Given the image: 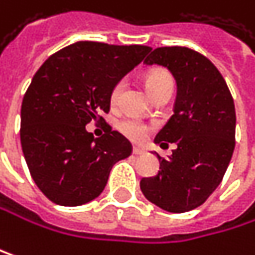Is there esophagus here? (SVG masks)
<instances>
[{"label":"esophagus","instance_id":"1","mask_svg":"<svg viewBox=\"0 0 255 255\" xmlns=\"http://www.w3.org/2000/svg\"><path fill=\"white\" fill-rule=\"evenodd\" d=\"M133 154H134V155H143L145 151H143L142 148H139V146H134V148H133Z\"/></svg>","mask_w":255,"mask_h":255}]
</instances>
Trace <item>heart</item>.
<instances>
[{"label":"heart","instance_id":"b5f03b06","mask_svg":"<svg viewBox=\"0 0 255 255\" xmlns=\"http://www.w3.org/2000/svg\"><path fill=\"white\" fill-rule=\"evenodd\" d=\"M145 83H146V88H148L149 94H152L154 91L160 89L161 86L173 85L172 77L169 76V73H166L163 70H154V71H151L146 76ZM122 88H124V82L122 80L118 82L112 88V91H110V103H112V106H115L118 103V98L121 95ZM119 130H121V133L124 136H127V137L131 139V140H142L148 134V125L143 124V122H140V121H137V119H124L119 124Z\"/></svg>","mask_w":255,"mask_h":255}]
</instances>
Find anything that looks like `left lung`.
Here are the masks:
<instances>
[{
    "label": "left lung",
    "mask_w": 255,
    "mask_h": 255,
    "mask_svg": "<svg viewBox=\"0 0 255 255\" xmlns=\"http://www.w3.org/2000/svg\"><path fill=\"white\" fill-rule=\"evenodd\" d=\"M146 65L167 68L176 80L173 115L154 142L176 143L169 160L158 155L160 172L140 181L155 206L182 214L203 205L221 184L235 149L236 112L218 68L188 47H157Z\"/></svg>",
    "instance_id": "8db88e82"
}]
</instances>
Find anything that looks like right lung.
I'll list each match as a JSON object with an SVG mask.
<instances>
[{"mask_svg": "<svg viewBox=\"0 0 255 255\" xmlns=\"http://www.w3.org/2000/svg\"><path fill=\"white\" fill-rule=\"evenodd\" d=\"M149 46L77 41L52 56L34 74L20 109V143L40 191L61 206H80L101 194L113 164L130 157L131 143L104 122L101 137L86 124L104 121L112 88Z\"/></svg>", "mask_w": 255, "mask_h": 255, "instance_id": "right-lung-1", "label": "right lung"}]
</instances>
